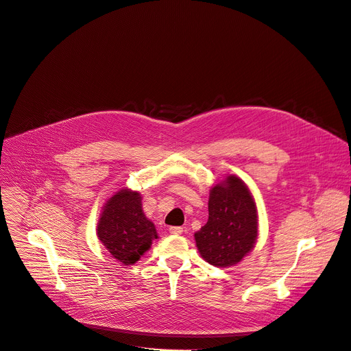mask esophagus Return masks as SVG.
Returning a JSON list of instances; mask_svg holds the SVG:
<instances>
[{
    "label": "esophagus",
    "instance_id": "1",
    "mask_svg": "<svg viewBox=\"0 0 351 351\" xmlns=\"http://www.w3.org/2000/svg\"><path fill=\"white\" fill-rule=\"evenodd\" d=\"M169 233L171 234H182L183 233V228H180V226H171L169 228Z\"/></svg>",
    "mask_w": 351,
    "mask_h": 351
}]
</instances>
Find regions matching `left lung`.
Wrapping results in <instances>:
<instances>
[{"instance_id":"8db88e82","label":"left lung","mask_w":351,"mask_h":351,"mask_svg":"<svg viewBox=\"0 0 351 351\" xmlns=\"http://www.w3.org/2000/svg\"><path fill=\"white\" fill-rule=\"evenodd\" d=\"M258 239V211L253 193L236 175H228L210 190L208 221L194 233L199 256L226 268L239 264Z\"/></svg>"}]
</instances>
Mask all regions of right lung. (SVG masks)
I'll use <instances>...</instances> for the list:
<instances>
[{"mask_svg":"<svg viewBox=\"0 0 351 351\" xmlns=\"http://www.w3.org/2000/svg\"><path fill=\"white\" fill-rule=\"evenodd\" d=\"M141 194L122 187L107 199L97 222V237L123 265L136 264L158 239L157 229L141 208Z\"/></svg>","mask_w":351,"mask_h":351,"instance_id":"add662e5","label":"right lung"}]
</instances>
